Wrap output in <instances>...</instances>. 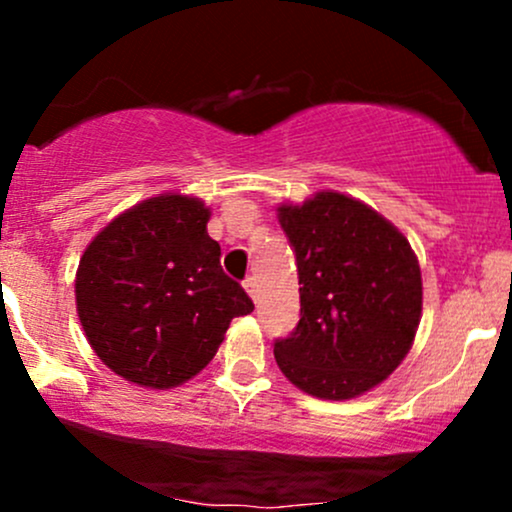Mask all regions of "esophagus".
Wrapping results in <instances>:
<instances>
[{
  "label": "esophagus",
  "mask_w": 512,
  "mask_h": 512,
  "mask_svg": "<svg viewBox=\"0 0 512 512\" xmlns=\"http://www.w3.org/2000/svg\"><path fill=\"white\" fill-rule=\"evenodd\" d=\"M243 289L250 293V298H252V301H257V279H255V276H245V281H243Z\"/></svg>",
  "instance_id": "1"
}]
</instances>
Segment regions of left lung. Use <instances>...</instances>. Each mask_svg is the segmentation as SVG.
Returning a JSON list of instances; mask_svg holds the SVG:
<instances>
[{"label": "left lung", "mask_w": 512, "mask_h": 512, "mask_svg": "<svg viewBox=\"0 0 512 512\" xmlns=\"http://www.w3.org/2000/svg\"><path fill=\"white\" fill-rule=\"evenodd\" d=\"M296 252L301 320L274 342L281 373L308 395L354 399L395 370L421 320V269L385 216L342 192L276 209Z\"/></svg>", "instance_id": "1"}]
</instances>
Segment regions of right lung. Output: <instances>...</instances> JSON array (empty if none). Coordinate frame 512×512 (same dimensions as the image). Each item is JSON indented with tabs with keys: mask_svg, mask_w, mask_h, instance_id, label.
<instances>
[{
	"mask_svg": "<svg viewBox=\"0 0 512 512\" xmlns=\"http://www.w3.org/2000/svg\"><path fill=\"white\" fill-rule=\"evenodd\" d=\"M202 199L166 192L122 211L76 269V313L96 356L154 390L187 383L219 351L233 317L255 310L223 274Z\"/></svg>",
	"mask_w": 512,
	"mask_h": 512,
	"instance_id": "obj_1",
	"label": "right lung"
}]
</instances>
